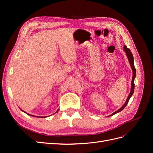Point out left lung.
Returning a JSON list of instances; mask_svg holds the SVG:
<instances>
[{
    "label": "left lung",
    "instance_id": "left-lung-1",
    "mask_svg": "<svg viewBox=\"0 0 153 153\" xmlns=\"http://www.w3.org/2000/svg\"><path fill=\"white\" fill-rule=\"evenodd\" d=\"M124 50L125 52H126V55L128 57V61L129 62V64H130V66L131 67V69H132V71H133V77H132V80H131V91L130 92H129V94L128 97V98L126 101V102H125V103L124 104V105L122 106V107L121 108H119L118 110H117L116 112H114L112 115H113L115 114H117L119 112H121V111H122L125 107H126V106L127 105L128 101L129 100V99H130V98L131 97V96L133 95V92H134V89H135V84H134V80H135V76H136V69H135V66H134V59H133V55L131 53V50H129L128 48H127L126 47V45L124 46Z\"/></svg>",
    "mask_w": 153,
    "mask_h": 153
}]
</instances>
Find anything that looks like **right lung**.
I'll return each instance as SVG.
<instances>
[{"label":"right lung","instance_id":"obj_1","mask_svg":"<svg viewBox=\"0 0 153 153\" xmlns=\"http://www.w3.org/2000/svg\"><path fill=\"white\" fill-rule=\"evenodd\" d=\"M22 111H23V110H22ZM23 112H25V113H26L25 112H24V111H23ZM27 114V113H26ZM28 115H30V114H28ZM32 116H33V115H32ZM34 117H37V116H34Z\"/></svg>","mask_w":153,"mask_h":153}]
</instances>
